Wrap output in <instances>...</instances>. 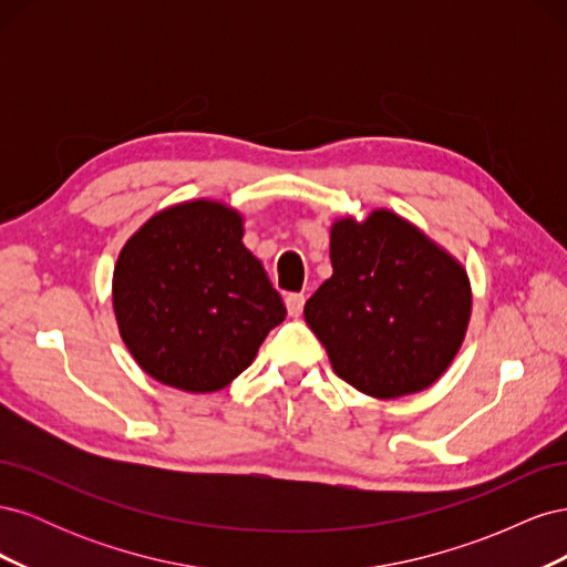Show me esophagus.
I'll return each instance as SVG.
<instances>
[{"label": "esophagus", "instance_id": "34e87169", "mask_svg": "<svg viewBox=\"0 0 567 567\" xmlns=\"http://www.w3.org/2000/svg\"><path fill=\"white\" fill-rule=\"evenodd\" d=\"M286 307L290 317H300L302 307H305V296L302 293H288L286 296Z\"/></svg>", "mask_w": 567, "mask_h": 567}]
</instances>
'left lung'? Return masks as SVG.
Instances as JSON below:
<instances>
[{"instance_id":"8db88e82","label":"left lung","mask_w":567,"mask_h":567,"mask_svg":"<svg viewBox=\"0 0 567 567\" xmlns=\"http://www.w3.org/2000/svg\"><path fill=\"white\" fill-rule=\"evenodd\" d=\"M333 277L305 302V321L338 379L392 400L433 385L471 319L463 267L388 210L331 229Z\"/></svg>"}]
</instances>
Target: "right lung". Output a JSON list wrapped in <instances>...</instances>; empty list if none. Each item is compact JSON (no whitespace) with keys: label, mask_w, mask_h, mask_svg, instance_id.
I'll list each match as a JSON object with an SVG mask.
<instances>
[{"label":"right lung","mask_w":567,"mask_h":567,"mask_svg":"<svg viewBox=\"0 0 567 567\" xmlns=\"http://www.w3.org/2000/svg\"><path fill=\"white\" fill-rule=\"evenodd\" d=\"M241 236L238 213L194 200L151 217L120 252V336L156 381L186 392L225 388L284 321V300Z\"/></svg>","instance_id":"add662e5"}]
</instances>
